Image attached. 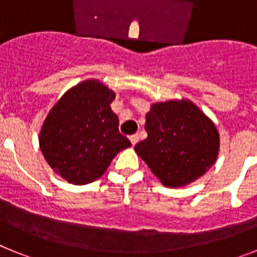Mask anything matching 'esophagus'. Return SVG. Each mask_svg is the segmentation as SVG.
<instances>
[{"instance_id": "esophagus-1", "label": "esophagus", "mask_w": 257, "mask_h": 257, "mask_svg": "<svg viewBox=\"0 0 257 257\" xmlns=\"http://www.w3.org/2000/svg\"><path fill=\"white\" fill-rule=\"evenodd\" d=\"M130 142H131V144L135 145L136 143L139 142V136H138V135H131L130 136Z\"/></svg>"}]
</instances>
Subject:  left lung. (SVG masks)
<instances>
[{
  "mask_svg": "<svg viewBox=\"0 0 257 257\" xmlns=\"http://www.w3.org/2000/svg\"><path fill=\"white\" fill-rule=\"evenodd\" d=\"M148 138L136 153L166 187H183L207 171L219 153L215 124L189 100L152 105L147 114Z\"/></svg>",
  "mask_w": 257,
  "mask_h": 257,
  "instance_id": "obj_1",
  "label": "left lung"
}]
</instances>
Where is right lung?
Listing matches in <instances>:
<instances>
[{"instance_id": "right-lung-1", "label": "right lung", "mask_w": 257, "mask_h": 257, "mask_svg": "<svg viewBox=\"0 0 257 257\" xmlns=\"http://www.w3.org/2000/svg\"><path fill=\"white\" fill-rule=\"evenodd\" d=\"M114 92L90 79L70 88L46 117L40 134L45 160L76 185L96 180L131 142L118 130Z\"/></svg>"}]
</instances>
